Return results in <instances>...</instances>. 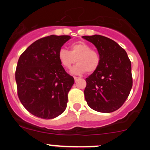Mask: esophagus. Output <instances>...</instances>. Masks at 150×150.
Listing matches in <instances>:
<instances>
[{
  "label": "esophagus",
  "mask_w": 150,
  "mask_h": 150,
  "mask_svg": "<svg viewBox=\"0 0 150 150\" xmlns=\"http://www.w3.org/2000/svg\"><path fill=\"white\" fill-rule=\"evenodd\" d=\"M74 80H75V82H76V81H77V80H78V79H79V77H76V76H74Z\"/></svg>",
  "instance_id": "esophagus-1"
}]
</instances>
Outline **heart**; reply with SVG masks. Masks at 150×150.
Wrapping results in <instances>:
<instances>
[{
    "instance_id": "b5f03b06",
    "label": "heart",
    "mask_w": 150,
    "mask_h": 150,
    "mask_svg": "<svg viewBox=\"0 0 150 150\" xmlns=\"http://www.w3.org/2000/svg\"><path fill=\"white\" fill-rule=\"evenodd\" d=\"M58 59L61 65L65 69L70 68L76 59L77 64L70 71L74 75H81L86 71L89 74L93 73L100 64L98 53L91 50L89 45L82 41L73 43L70 47V52L65 49H61L58 53Z\"/></svg>"
}]
</instances>
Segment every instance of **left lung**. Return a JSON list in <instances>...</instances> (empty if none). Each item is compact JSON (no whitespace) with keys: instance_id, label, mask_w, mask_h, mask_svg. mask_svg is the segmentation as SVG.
I'll use <instances>...</instances> for the list:
<instances>
[{"instance_id":"1","label":"left lung","mask_w":150,"mask_h":150,"mask_svg":"<svg viewBox=\"0 0 150 150\" xmlns=\"http://www.w3.org/2000/svg\"><path fill=\"white\" fill-rule=\"evenodd\" d=\"M82 38L95 45L100 56L98 68L86 79L87 104L98 112H113L122 106L132 88V64L127 52L104 36Z\"/></svg>"}]
</instances>
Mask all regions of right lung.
<instances>
[{"instance_id":"right-lung-1","label":"right lung","mask_w":150,"mask_h":150,"mask_svg":"<svg viewBox=\"0 0 150 150\" xmlns=\"http://www.w3.org/2000/svg\"><path fill=\"white\" fill-rule=\"evenodd\" d=\"M71 38L68 35L41 38L18 59L16 71L18 98L34 116L51 120L65 110L74 79L61 65L58 53Z\"/></svg>"}]
</instances>
